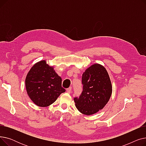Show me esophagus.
Here are the masks:
<instances>
[{"label":"esophagus","mask_w":146,"mask_h":146,"mask_svg":"<svg viewBox=\"0 0 146 146\" xmlns=\"http://www.w3.org/2000/svg\"><path fill=\"white\" fill-rule=\"evenodd\" d=\"M72 87H70V88H68V89H67V93H68V94H70L71 93V92H72Z\"/></svg>","instance_id":"34e87169"}]
</instances>
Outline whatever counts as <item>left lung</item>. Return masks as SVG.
<instances>
[{
  "label": "left lung",
  "mask_w": 146,
  "mask_h": 146,
  "mask_svg": "<svg viewBox=\"0 0 146 146\" xmlns=\"http://www.w3.org/2000/svg\"><path fill=\"white\" fill-rule=\"evenodd\" d=\"M83 90L74 98L76 108L90 115L102 110L112 94V85L108 72L102 66L95 64L87 68L82 78Z\"/></svg>",
  "instance_id": "obj_1"
}]
</instances>
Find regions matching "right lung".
<instances>
[{
    "label": "right lung",
    "instance_id": "1",
    "mask_svg": "<svg viewBox=\"0 0 146 146\" xmlns=\"http://www.w3.org/2000/svg\"><path fill=\"white\" fill-rule=\"evenodd\" d=\"M62 79L53 67L42 60L30 69L25 79L27 94L38 106L46 107L54 102L66 89L61 86Z\"/></svg>",
    "mask_w": 146,
    "mask_h": 146
}]
</instances>
